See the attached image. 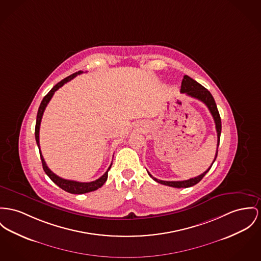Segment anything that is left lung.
Instances as JSON below:
<instances>
[{
  "instance_id": "obj_1",
  "label": "left lung",
  "mask_w": 261,
  "mask_h": 261,
  "mask_svg": "<svg viewBox=\"0 0 261 261\" xmlns=\"http://www.w3.org/2000/svg\"><path fill=\"white\" fill-rule=\"evenodd\" d=\"M180 92L181 93H185L187 96H190L192 98L198 99L201 102H203L204 104L208 107V111H210V113L213 116V119H214L215 123H216V129H217V136H218L217 151H216V155H215L214 161H213V163H214L216 158H217V155H218V147H219V144H220V138H221V132H222L221 117H220V114H219V111H218L216 102L214 100V97L212 96V94L208 92L206 88L203 87L201 84H199L197 81L193 80L191 77H189L187 75H185L183 77ZM213 163H212V165H213ZM212 165L208 167V169L204 173H202L201 175L197 176V177L191 178V179L184 180V181H163V180H159V179L154 178L149 172H148V175L154 181H156V182L162 184V185L170 186V187H174V188H188V187H191V186L196 185L197 183H199L203 179V177L208 172V170L211 169Z\"/></svg>"
}]
</instances>
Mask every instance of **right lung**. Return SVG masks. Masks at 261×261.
I'll return each mask as SVG.
<instances>
[{"label": "right lung", "instance_id": "add662e5", "mask_svg": "<svg viewBox=\"0 0 261 261\" xmlns=\"http://www.w3.org/2000/svg\"><path fill=\"white\" fill-rule=\"evenodd\" d=\"M82 73H83V71H78L76 73H73L72 75H70L68 77H66L65 79L61 80L59 83H57L46 94V96L43 98V100L41 101L40 106L38 108L37 116H36V123H35V140H36V143H37V146H38V149H39V154H40V159H41V163H42V167H43L44 172L47 174V176L53 180V182L58 187H60L64 191L68 192V193H71V194H85V193H88V192L95 191V190L101 188L104 185L105 182L107 181V179H108V172H109V170L111 169V166H112V164H111L110 167L108 168V170L105 172L104 175L101 176L99 179H97L95 181H92V182H77V181H73V180L63 179V178L57 176L56 174L53 173V171L47 167V165H46V163H45V161L43 159V156L41 154V151H40V147H39V127H40V122H41V119H42V115H43V112H44L46 106L49 103V101L51 100L53 94L55 93V91H57L59 88L62 87L65 83H67L71 79H73L74 77H76L77 75H80Z\"/></svg>", "mask_w": 261, "mask_h": 261}]
</instances>
